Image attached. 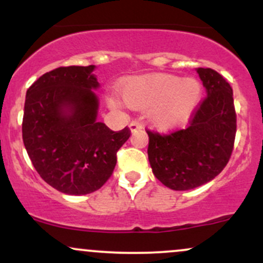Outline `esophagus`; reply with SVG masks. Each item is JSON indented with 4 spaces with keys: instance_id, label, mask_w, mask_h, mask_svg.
Here are the masks:
<instances>
[{
    "instance_id": "34e87169",
    "label": "esophagus",
    "mask_w": 263,
    "mask_h": 263,
    "mask_svg": "<svg viewBox=\"0 0 263 263\" xmlns=\"http://www.w3.org/2000/svg\"><path fill=\"white\" fill-rule=\"evenodd\" d=\"M142 127H143V126H142V123H140L138 121H132L128 125V128L131 132H136L137 129H141Z\"/></svg>"
}]
</instances>
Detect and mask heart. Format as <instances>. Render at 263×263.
Segmentation results:
<instances>
[{"instance_id":"obj_1","label":"heart","mask_w":263,"mask_h":263,"mask_svg":"<svg viewBox=\"0 0 263 263\" xmlns=\"http://www.w3.org/2000/svg\"><path fill=\"white\" fill-rule=\"evenodd\" d=\"M120 96L129 107L148 110L156 128L170 131L190 119L200 101L201 86L194 78L148 74L126 80L120 87Z\"/></svg>"}]
</instances>
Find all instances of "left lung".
I'll return each instance as SVG.
<instances>
[{"label": "left lung", "instance_id": "1", "mask_svg": "<svg viewBox=\"0 0 263 263\" xmlns=\"http://www.w3.org/2000/svg\"><path fill=\"white\" fill-rule=\"evenodd\" d=\"M206 98L188 128L167 136L147 131L153 174L173 190L210 182L225 168L234 148L236 114L230 84L210 68H198Z\"/></svg>", "mask_w": 263, "mask_h": 263}]
</instances>
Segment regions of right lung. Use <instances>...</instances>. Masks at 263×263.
Instances as JSON below:
<instances>
[{"label":"right lung","instance_id":"right-lung-1","mask_svg":"<svg viewBox=\"0 0 263 263\" xmlns=\"http://www.w3.org/2000/svg\"><path fill=\"white\" fill-rule=\"evenodd\" d=\"M95 65L60 66L27 90L23 143L44 182L69 195L100 189L112 174L129 129L98 121Z\"/></svg>","mask_w":263,"mask_h":263}]
</instances>
